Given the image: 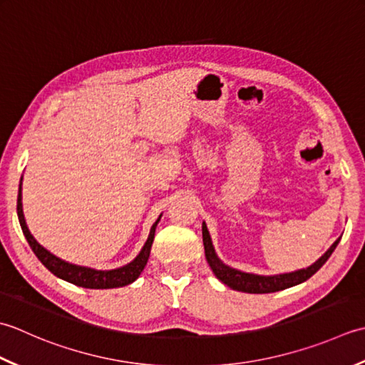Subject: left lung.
I'll return each mask as SVG.
<instances>
[{"mask_svg": "<svg viewBox=\"0 0 365 365\" xmlns=\"http://www.w3.org/2000/svg\"><path fill=\"white\" fill-rule=\"evenodd\" d=\"M202 230H203V244H205L206 259H207V263H210L212 272L215 274V277L224 282V284L228 285L230 288L237 289V292H244V293H274V292H280V289L294 287L297 284H302V282L310 279L319 269V267L328 262V258L331 257L334 249L337 247V244L340 241V237H339V240L331 245L329 250L326 252V254L319 258L318 262L309 266L307 269H301V271L289 272V274H280V276L266 277V276H255V274L241 272V271L233 269V267H230V266L222 263L219 257L215 255L210 233H207V228L205 224H203Z\"/></svg>", "mask_w": 365, "mask_h": 365, "instance_id": "1", "label": "left lung"}]
</instances>
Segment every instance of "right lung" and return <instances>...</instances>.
Masks as SVG:
<instances>
[{
    "label": "right lung",
    "instance_id": "1",
    "mask_svg": "<svg viewBox=\"0 0 365 365\" xmlns=\"http://www.w3.org/2000/svg\"><path fill=\"white\" fill-rule=\"evenodd\" d=\"M17 215H19V222L21 227V232H24L26 241L29 244V247L33 249L36 257L41 259V263L47 267V269L55 274L56 277L68 280L73 285L83 287V288H118V287H124L132 284L135 280L141 271L145 269V266L148 263V258H150V252H151V245L154 241V233H155V225L158 222L153 225L150 237L145 244V247L141 249L140 255L133 259L132 263L125 264L123 267H118V269L113 271H96L91 269V267H83V266H77V264H71L66 263L63 259L56 258L55 255H51L48 250L42 247L41 244H37V241L29 233V230L25 224V217H24V211H21V184L19 187V197H17Z\"/></svg>",
    "mask_w": 365,
    "mask_h": 365
}]
</instances>
